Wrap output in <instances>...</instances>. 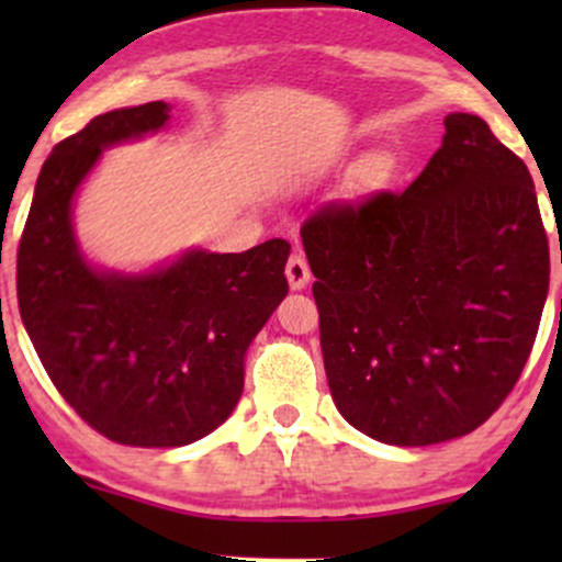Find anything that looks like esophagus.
Here are the masks:
<instances>
[{
    "label": "esophagus",
    "mask_w": 562,
    "mask_h": 562,
    "mask_svg": "<svg viewBox=\"0 0 562 562\" xmlns=\"http://www.w3.org/2000/svg\"><path fill=\"white\" fill-rule=\"evenodd\" d=\"M285 277H288L290 290H303L308 285V280H312V272H308V263L301 254L290 256L288 267H285Z\"/></svg>",
    "instance_id": "1"
}]
</instances>
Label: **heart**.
Returning a JSON list of instances; mask_svg holds the SVG:
<instances>
[{
    "label": "heart",
    "mask_w": 562,
    "mask_h": 562,
    "mask_svg": "<svg viewBox=\"0 0 562 562\" xmlns=\"http://www.w3.org/2000/svg\"><path fill=\"white\" fill-rule=\"evenodd\" d=\"M385 169V158H375L372 160V173H380Z\"/></svg>",
    "instance_id": "b5f03b06"
}]
</instances>
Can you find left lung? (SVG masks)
Masks as SVG:
<instances>
[{
	"instance_id": "1",
	"label": "left lung",
	"mask_w": 562,
	"mask_h": 562,
	"mask_svg": "<svg viewBox=\"0 0 562 562\" xmlns=\"http://www.w3.org/2000/svg\"><path fill=\"white\" fill-rule=\"evenodd\" d=\"M443 126L402 195L330 205L301 229L333 402L391 447L486 423L524 372L550 288L526 164L479 115Z\"/></svg>"
}]
</instances>
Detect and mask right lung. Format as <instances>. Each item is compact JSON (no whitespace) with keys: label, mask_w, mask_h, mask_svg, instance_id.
Returning <instances> with one entry per match:
<instances>
[{"label":"right lung","mask_w":562,"mask_h":562,"mask_svg":"<svg viewBox=\"0 0 562 562\" xmlns=\"http://www.w3.org/2000/svg\"><path fill=\"white\" fill-rule=\"evenodd\" d=\"M169 102L97 115L44 160L18 248V306L44 370L115 443L187 447L243 396L245 353L288 295L290 245L187 248L150 269L100 267L74 227L81 184L108 147L164 132Z\"/></svg>","instance_id":"add662e5"}]
</instances>
